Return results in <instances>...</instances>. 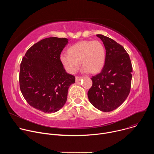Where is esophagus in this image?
Segmentation results:
<instances>
[{
  "instance_id": "1",
  "label": "esophagus",
  "mask_w": 154,
  "mask_h": 154,
  "mask_svg": "<svg viewBox=\"0 0 154 154\" xmlns=\"http://www.w3.org/2000/svg\"><path fill=\"white\" fill-rule=\"evenodd\" d=\"M82 79V77H75V82H78Z\"/></svg>"
}]
</instances>
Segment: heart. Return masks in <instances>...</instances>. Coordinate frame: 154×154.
Instances as JSON below:
<instances>
[{
    "label": "heart",
    "instance_id": "1",
    "mask_svg": "<svg viewBox=\"0 0 154 154\" xmlns=\"http://www.w3.org/2000/svg\"><path fill=\"white\" fill-rule=\"evenodd\" d=\"M105 49L99 40H82L68 49V54H62L60 60L66 69L74 74L79 69L80 62L84 72L94 74L99 72L105 61Z\"/></svg>",
    "mask_w": 154,
    "mask_h": 154
}]
</instances>
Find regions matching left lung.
I'll return each mask as SVG.
<instances>
[{"instance_id":"obj_1","label":"left lung","mask_w":154,"mask_h":154,"mask_svg":"<svg viewBox=\"0 0 154 154\" xmlns=\"http://www.w3.org/2000/svg\"><path fill=\"white\" fill-rule=\"evenodd\" d=\"M106 56L101 72L91 78L88 92L91 103L99 110L108 112L119 107L128 97L132 78V66L128 53L113 39L98 34Z\"/></svg>"}]
</instances>
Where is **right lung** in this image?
I'll return each mask as SVG.
<instances>
[{
  "label": "right lung",
  "instance_id": "1",
  "mask_svg": "<svg viewBox=\"0 0 154 154\" xmlns=\"http://www.w3.org/2000/svg\"><path fill=\"white\" fill-rule=\"evenodd\" d=\"M64 38L50 37L28 49L20 66V90L27 103L45 113H55L65 104L75 77L66 72L60 60Z\"/></svg>",
  "mask_w": 154,
  "mask_h": 154
}]
</instances>
